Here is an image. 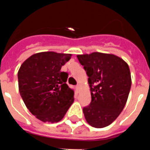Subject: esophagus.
<instances>
[{
	"label": "esophagus",
	"mask_w": 150,
	"mask_h": 150,
	"mask_svg": "<svg viewBox=\"0 0 150 150\" xmlns=\"http://www.w3.org/2000/svg\"><path fill=\"white\" fill-rule=\"evenodd\" d=\"M76 89H77V91H79V85H77V86H76Z\"/></svg>",
	"instance_id": "34e87169"
}]
</instances>
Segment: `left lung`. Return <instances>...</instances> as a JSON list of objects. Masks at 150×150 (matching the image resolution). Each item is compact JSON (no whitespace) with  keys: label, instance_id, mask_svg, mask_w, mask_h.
Wrapping results in <instances>:
<instances>
[{"label":"left lung","instance_id":"1","mask_svg":"<svg viewBox=\"0 0 150 150\" xmlns=\"http://www.w3.org/2000/svg\"><path fill=\"white\" fill-rule=\"evenodd\" d=\"M88 75L91 100L83 107L86 122L97 128L108 126L120 116L132 86L128 64L112 54L78 55Z\"/></svg>","mask_w":150,"mask_h":150}]
</instances>
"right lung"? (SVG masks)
Masks as SVG:
<instances>
[{
    "label": "right lung",
    "instance_id": "add662e5",
    "mask_svg": "<svg viewBox=\"0 0 150 150\" xmlns=\"http://www.w3.org/2000/svg\"><path fill=\"white\" fill-rule=\"evenodd\" d=\"M71 54L43 52L32 55L18 72V90L28 109L38 120L58 122L74 102V91L67 85L68 74L61 68Z\"/></svg>",
    "mask_w": 150,
    "mask_h": 150
}]
</instances>
